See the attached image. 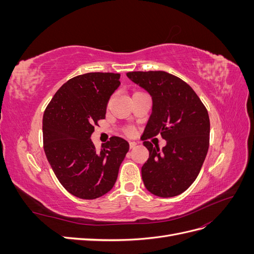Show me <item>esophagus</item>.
Returning <instances> with one entry per match:
<instances>
[{"mask_svg": "<svg viewBox=\"0 0 254 254\" xmlns=\"http://www.w3.org/2000/svg\"><path fill=\"white\" fill-rule=\"evenodd\" d=\"M135 145H136V143H135L134 141H129V146H130V148H133V147H135Z\"/></svg>", "mask_w": 254, "mask_h": 254, "instance_id": "esophagus-1", "label": "esophagus"}]
</instances>
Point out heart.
I'll use <instances>...</instances> for the list:
<instances>
[{
    "label": "heart",
    "mask_w": 254,
    "mask_h": 254,
    "mask_svg": "<svg viewBox=\"0 0 254 254\" xmlns=\"http://www.w3.org/2000/svg\"><path fill=\"white\" fill-rule=\"evenodd\" d=\"M127 133L131 134V133H132V129H128V130H127Z\"/></svg>",
    "instance_id": "obj_1"
}]
</instances>
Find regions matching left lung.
<instances>
[{
	"label": "left lung",
	"instance_id": "obj_1",
	"mask_svg": "<svg viewBox=\"0 0 254 254\" xmlns=\"http://www.w3.org/2000/svg\"><path fill=\"white\" fill-rule=\"evenodd\" d=\"M127 77L148 92L152 111L141 139L149 151L142 166L145 188L159 197L187 190L201 170L210 143L207 110L189 84L163 71L129 72ZM161 134L162 150L147 140Z\"/></svg>",
	"mask_w": 254,
	"mask_h": 254
}]
</instances>
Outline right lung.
<instances>
[{
	"label": "right lung",
	"instance_id": "1",
	"mask_svg": "<svg viewBox=\"0 0 254 254\" xmlns=\"http://www.w3.org/2000/svg\"><path fill=\"white\" fill-rule=\"evenodd\" d=\"M120 74L87 73L67 80L43 114V147L63 187L81 199H95L113 188L129 143L119 136L96 150L94 125L106 118L107 105L120 87Z\"/></svg>",
	"mask_w": 254,
	"mask_h": 254
}]
</instances>
